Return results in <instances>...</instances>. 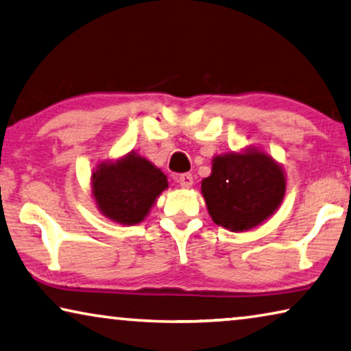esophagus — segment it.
Instances as JSON below:
<instances>
[{
  "label": "esophagus",
  "mask_w": 351,
  "mask_h": 351,
  "mask_svg": "<svg viewBox=\"0 0 351 351\" xmlns=\"http://www.w3.org/2000/svg\"><path fill=\"white\" fill-rule=\"evenodd\" d=\"M178 182H180V186L184 187V189H189L193 184V176L191 173H182L178 178Z\"/></svg>",
  "instance_id": "obj_1"
}]
</instances>
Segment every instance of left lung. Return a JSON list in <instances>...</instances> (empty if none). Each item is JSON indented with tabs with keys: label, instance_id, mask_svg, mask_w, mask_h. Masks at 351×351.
Returning a JSON list of instances; mask_svg holds the SVG:
<instances>
[{
	"label": "left lung",
	"instance_id": "left-lung-1",
	"mask_svg": "<svg viewBox=\"0 0 351 351\" xmlns=\"http://www.w3.org/2000/svg\"><path fill=\"white\" fill-rule=\"evenodd\" d=\"M287 191L284 169L255 146L213 158L202 195L213 222L230 232L258 227L279 209Z\"/></svg>",
	"mask_w": 351,
	"mask_h": 351
}]
</instances>
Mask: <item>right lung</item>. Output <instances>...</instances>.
Returning a JSON list of instances; mask_svg holds the SVG:
<instances>
[{
    "label": "right lung",
    "instance_id": "obj_1",
    "mask_svg": "<svg viewBox=\"0 0 351 351\" xmlns=\"http://www.w3.org/2000/svg\"><path fill=\"white\" fill-rule=\"evenodd\" d=\"M165 189H169L167 176L135 151L117 160L99 162L91 173V195L97 209L121 226L145 221Z\"/></svg>",
    "mask_w": 351,
    "mask_h": 351
}]
</instances>
